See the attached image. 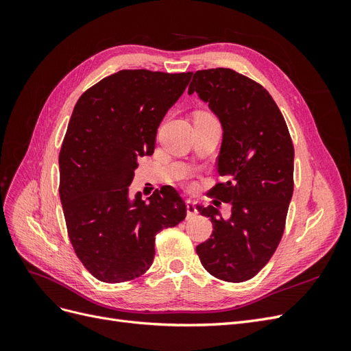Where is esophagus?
<instances>
[{
	"instance_id": "1",
	"label": "esophagus",
	"mask_w": 351,
	"mask_h": 351,
	"mask_svg": "<svg viewBox=\"0 0 351 351\" xmlns=\"http://www.w3.org/2000/svg\"><path fill=\"white\" fill-rule=\"evenodd\" d=\"M186 206H187V217H193L197 214V209H196V204L193 200L187 199L186 200Z\"/></svg>"
}]
</instances>
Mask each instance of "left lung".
<instances>
[{"instance_id":"left-lung-1","label":"left lung","mask_w":351,"mask_h":351,"mask_svg":"<svg viewBox=\"0 0 351 351\" xmlns=\"http://www.w3.org/2000/svg\"><path fill=\"white\" fill-rule=\"evenodd\" d=\"M193 92L222 124L217 169L226 180L208 193L215 206H196L214 227L196 252L215 278L243 282L269 262L282 237L294 189L291 136L269 92L234 70L196 71ZM221 201L232 206L228 220L217 210Z\"/></svg>"}]
</instances>
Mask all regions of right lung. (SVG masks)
Here are the masks:
<instances>
[{
    "label": "right lung",
    "instance_id": "add662e5",
    "mask_svg": "<svg viewBox=\"0 0 351 351\" xmlns=\"http://www.w3.org/2000/svg\"><path fill=\"white\" fill-rule=\"evenodd\" d=\"M192 71L121 70L93 84L74 105L58 156L60 199L77 258L95 278L125 282L154 262L155 236L186 218L171 186L147 202L129 197L137 158L152 155L159 124Z\"/></svg>",
    "mask_w": 351,
    "mask_h": 351
}]
</instances>
